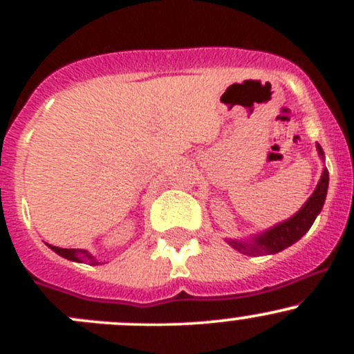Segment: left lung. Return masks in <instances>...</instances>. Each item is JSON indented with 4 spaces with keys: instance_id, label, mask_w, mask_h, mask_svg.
<instances>
[{
    "instance_id": "obj_1",
    "label": "left lung",
    "mask_w": 354,
    "mask_h": 354,
    "mask_svg": "<svg viewBox=\"0 0 354 354\" xmlns=\"http://www.w3.org/2000/svg\"><path fill=\"white\" fill-rule=\"evenodd\" d=\"M316 149H318L321 160L324 161L323 148H321L318 143H316ZM328 185H330V174H328L326 166H324L315 191H313V194L308 198L306 203H304L298 213H295L291 218L278 223V225L271 226L270 230H265L263 233L251 234V236L246 239L228 238L226 243H228L231 248L239 251V253L248 256L274 254L286 250L288 246L295 245L298 239H301L304 234L308 233V230L311 228L316 216H318L321 209H323L324 200H326L328 193Z\"/></svg>"
}]
</instances>
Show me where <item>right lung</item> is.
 Segmentation results:
<instances>
[{"label":"right lung","mask_w":354,"mask_h":354,"mask_svg":"<svg viewBox=\"0 0 354 354\" xmlns=\"http://www.w3.org/2000/svg\"><path fill=\"white\" fill-rule=\"evenodd\" d=\"M46 245H48V243H46ZM48 248H51V250L55 251L56 254L63 256V258L70 259V261L88 263V265H91V266L101 265L100 259H96L95 256H93L86 250H68V248H58V246H53V245H48Z\"/></svg>","instance_id":"right-lung-1"}]
</instances>
